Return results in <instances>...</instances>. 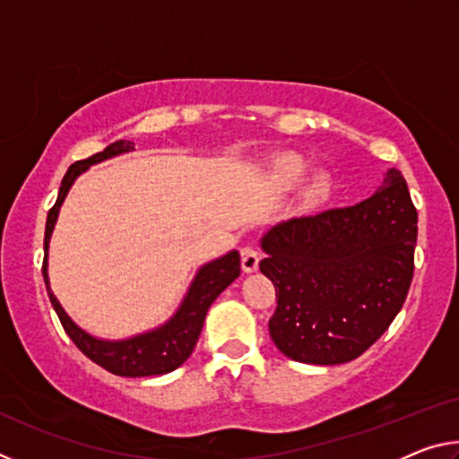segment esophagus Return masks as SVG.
Instances as JSON below:
<instances>
[{
    "instance_id": "34e87169",
    "label": "esophagus",
    "mask_w": 459,
    "mask_h": 459,
    "mask_svg": "<svg viewBox=\"0 0 459 459\" xmlns=\"http://www.w3.org/2000/svg\"><path fill=\"white\" fill-rule=\"evenodd\" d=\"M240 265H243L245 273H253L259 267V251L253 245H247L240 248Z\"/></svg>"
}]
</instances>
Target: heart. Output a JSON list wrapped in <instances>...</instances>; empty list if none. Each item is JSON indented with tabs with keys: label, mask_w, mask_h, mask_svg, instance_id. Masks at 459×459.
Returning a JSON list of instances; mask_svg holds the SVG:
<instances>
[{
	"label": "heart",
	"mask_w": 459,
	"mask_h": 459,
	"mask_svg": "<svg viewBox=\"0 0 459 459\" xmlns=\"http://www.w3.org/2000/svg\"><path fill=\"white\" fill-rule=\"evenodd\" d=\"M306 161L299 158V155H287V158L281 160V164H279V172H281V178L287 184H298L301 178L306 174ZM330 192V182L325 180V178H317V180L312 184V188H309V198L314 200H320L324 196H328Z\"/></svg>",
	"instance_id": "obj_1"
}]
</instances>
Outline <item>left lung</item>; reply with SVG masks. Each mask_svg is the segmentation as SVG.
Masks as SVG:
<instances>
[{
	"label": "left lung",
	"instance_id": "obj_1",
	"mask_svg": "<svg viewBox=\"0 0 459 459\" xmlns=\"http://www.w3.org/2000/svg\"><path fill=\"white\" fill-rule=\"evenodd\" d=\"M417 211L399 169L346 208L277 224L261 238L275 285L269 333L287 359L351 362L383 336L405 304L415 269Z\"/></svg>",
	"mask_w": 459,
	"mask_h": 459
}]
</instances>
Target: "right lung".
<instances>
[{
    "label": "right lung",
    "instance_id": "add662e5",
    "mask_svg": "<svg viewBox=\"0 0 459 459\" xmlns=\"http://www.w3.org/2000/svg\"><path fill=\"white\" fill-rule=\"evenodd\" d=\"M134 150V143L119 139L111 145H107L103 152L91 155L87 160H81L68 168V172L62 178L56 204L48 211V219H46V230H44V263H42V275L46 283V291H48L50 304L56 312L62 328L71 336L76 348L91 359L99 367L113 372L117 377H155L166 375V372L176 370L180 364L188 360L194 346H196L198 336L204 325V317L208 307L212 301L227 290V287L235 281L240 275V257L237 251H230L221 259H214L206 263L204 267L198 269L196 277L190 285L188 293L178 307V312L169 317V320L155 328L152 332L139 333V336L127 338V340H99L91 336L84 330L76 325L68 314L62 309L58 299L54 298L48 283V245L54 230V224L58 219V211L65 202L68 190L74 184L84 169L89 166L99 164V161L113 158V155L126 153Z\"/></svg>",
    "mask_w": 459,
    "mask_h": 459
}]
</instances>
